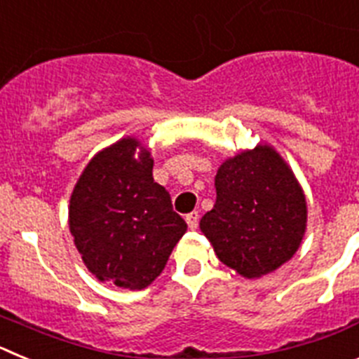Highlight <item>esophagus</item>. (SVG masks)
<instances>
[{
	"instance_id": "obj_1",
	"label": "esophagus",
	"mask_w": 359,
	"mask_h": 359,
	"mask_svg": "<svg viewBox=\"0 0 359 359\" xmlns=\"http://www.w3.org/2000/svg\"><path fill=\"white\" fill-rule=\"evenodd\" d=\"M185 221H187V224H189L190 230H196V228H198V223H199V214L198 212H190V214L185 215Z\"/></svg>"
}]
</instances>
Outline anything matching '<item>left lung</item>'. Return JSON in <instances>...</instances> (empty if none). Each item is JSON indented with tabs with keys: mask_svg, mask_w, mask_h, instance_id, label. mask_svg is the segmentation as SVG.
Returning a JSON list of instances; mask_svg holds the SVG:
<instances>
[{
	"mask_svg": "<svg viewBox=\"0 0 359 359\" xmlns=\"http://www.w3.org/2000/svg\"><path fill=\"white\" fill-rule=\"evenodd\" d=\"M215 205L199 228L217 259L244 278H261L297 253L307 203L286 160L259 144L226 158L215 174Z\"/></svg>",
	"mask_w": 359,
	"mask_h": 359,
	"instance_id": "1",
	"label": "left lung"
}]
</instances>
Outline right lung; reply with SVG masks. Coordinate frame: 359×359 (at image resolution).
Wrapping results in <instances>:
<instances>
[{
	"instance_id": "obj_1",
	"label": "right lung",
	"mask_w": 359,
	"mask_h": 359,
	"mask_svg": "<svg viewBox=\"0 0 359 359\" xmlns=\"http://www.w3.org/2000/svg\"><path fill=\"white\" fill-rule=\"evenodd\" d=\"M151 151L135 136L98 151L69 198L68 223L86 268L100 282L144 290L163 271L187 223L152 177Z\"/></svg>"
}]
</instances>
